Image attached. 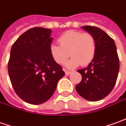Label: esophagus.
I'll return each mask as SVG.
<instances>
[{
	"instance_id": "esophagus-1",
	"label": "esophagus",
	"mask_w": 126,
	"mask_h": 126,
	"mask_svg": "<svg viewBox=\"0 0 126 126\" xmlns=\"http://www.w3.org/2000/svg\"><path fill=\"white\" fill-rule=\"evenodd\" d=\"M64 71H65V74L66 76H69V74H71V71H66V70H64Z\"/></svg>"
}]
</instances>
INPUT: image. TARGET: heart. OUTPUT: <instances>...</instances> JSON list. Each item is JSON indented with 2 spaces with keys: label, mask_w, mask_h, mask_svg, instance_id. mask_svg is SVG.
Here are the masks:
<instances>
[{
  "label": "heart",
  "mask_w": 126,
  "mask_h": 126,
  "mask_svg": "<svg viewBox=\"0 0 126 126\" xmlns=\"http://www.w3.org/2000/svg\"><path fill=\"white\" fill-rule=\"evenodd\" d=\"M58 41L60 45L52 43L50 46L51 56L59 64H64L71 56L66 64L69 69L89 64L95 55L96 42L89 33L69 30L62 34Z\"/></svg>",
  "instance_id": "1"
}]
</instances>
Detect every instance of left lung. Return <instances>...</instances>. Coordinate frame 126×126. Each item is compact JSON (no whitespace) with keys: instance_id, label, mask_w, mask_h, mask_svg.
Masks as SVG:
<instances>
[{"instance_id":"1","label":"left lung","mask_w":126,"mask_h":126,"mask_svg":"<svg viewBox=\"0 0 126 126\" xmlns=\"http://www.w3.org/2000/svg\"><path fill=\"white\" fill-rule=\"evenodd\" d=\"M82 28L94 36L96 52L88 66L78 70L82 80L76 90L84 99L95 102L107 97L114 88L119 74V56L114 41L106 32L92 26Z\"/></svg>"}]
</instances>
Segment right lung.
<instances>
[{
    "mask_svg": "<svg viewBox=\"0 0 126 126\" xmlns=\"http://www.w3.org/2000/svg\"><path fill=\"white\" fill-rule=\"evenodd\" d=\"M51 30L34 27L27 30L12 45L8 74L16 94L32 104L46 102L64 76L50 52Z\"/></svg>",
    "mask_w": 126,
    "mask_h": 126,
    "instance_id": "obj_1",
    "label": "right lung"
}]
</instances>
